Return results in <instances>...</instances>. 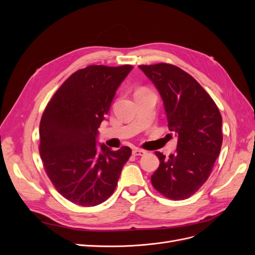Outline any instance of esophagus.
Returning <instances> with one entry per match:
<instances>
[{"label":"esophagus","instance_id":"esophagus-1","mask_svg":"<svg viewBox=\"0 0 255 255\" xmlns=\"http://www.w3.org/2000/svg\"><path fill=\"white\" fill-rule=\"evenodd\" d=\"M145 154V151L141 150V149H134L133 150V155L134 156H142Z\"/></svg>","mask_w":255,"mask_h":255}]
</instances>
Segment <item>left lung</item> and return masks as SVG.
Listing matches in <instances>:
<instances>
[{
	"label": "left lung",
	"mask_w": 255,
	"mask_h": 255,
	"mask_svg": "<svg viewBox=\"0 0 255 255\" xmlns=\"http://www.w3.org/2000/svg\"><path fill=\"white\" fill-rule=\"evenodd\" d=\"M163 100L168 127L177 137L174 154L155 152L153 187L168 199L185 200L210 176L222 144V118L210 95L191 75L170 64L139 66Z\"/></svg>",
	"instance_id": "left-lung-1"
}]
</instances>
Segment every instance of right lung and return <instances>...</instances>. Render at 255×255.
<instances>
[{
    "instance_id": "1",
    "label": "right lung",
    "mask_w": 255,
    "mask_h": 255,
    "mask_svg": "<svg viewBox=\"0 0 255 255\" xmlns=\"http://www.w3.org/2000/svg\"><path fill=\"white\" fill-rule=\"evenodd\" d=\"M133 67L88 66L74 72L53 96L40 121L39 152L59 194L96 206L116 189L132 150L112 151L97 138L118 87Z\"/></svg>"
}]
</instances>
